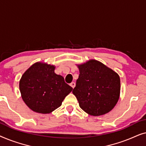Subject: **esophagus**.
Wrapping results in <instances>:
<instances>
[{
  "label": "esophagus",
  "instance_id": "obj_1",
  "mask_svg": "<svg viewBox=\"0 0 146 146\" xmlns=\"http://www.w3.org/2000/svg\"><path fill=\"white\" fill-rule=\"evenodd\" d=\"M70 85L73 88H74V87H75V86H76V83H75V82H72Z\"/></svg>",
  "mask_w": 146,
  "mask_h": 146
}]
</instances>
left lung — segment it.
Wrapping results in <instances>:
<instances>
[{"mask_svg":"<svg viewBox=\"0 0 146 146\" xmlns=\"http://www.w3.org/2000/svg\"><path fill=\"white\" fill-rule=\"evenodd\" d=\"M78 67L80 74L72 93L80 107L94 116L108 113L119 100V75L96 60H90Z\"/></svg>","mask_w":146,"mask_h":146,"instance_id":"8db88e82","label":"left lung"}]
</instances>
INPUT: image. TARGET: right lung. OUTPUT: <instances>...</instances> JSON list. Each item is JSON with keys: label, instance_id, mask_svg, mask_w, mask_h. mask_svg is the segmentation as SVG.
<instances>
[{"label": "right lung", "instance_id": "obj_1", "mask_svg": "<svg viewBox=\"0 0 146 146\" xmlns=\"http://www.w3.org/2000/svg\"><path fill=\"white\" fill-rule=\"evenodd\" d=\"M54 70V66L38 62L22 76L19 82L22 98L35 112L51 113L60 106L73 90Z\"/></svg>", "mask_w": 146, "mask_h": 146}]
</instances>
